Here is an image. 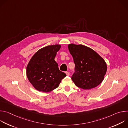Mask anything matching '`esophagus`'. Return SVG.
I'll list each match as a JSON object with an SVG mask.
<instances>
[{"mask_svg": "<svg viewBox=\"0 0 128 128\" xmlns=\"http://www.w3.org/2000/svg\"><path fill=\"white\" fill-rule=\"evenodd\" d=\"M65 73H66V74L67 76H69L70 75V72H68V71H66Z\"/></svg>", "mask_w": 128, "mask_h": 128, "instance_id": "34e87169", "label": "esophagus"}]
</instances>
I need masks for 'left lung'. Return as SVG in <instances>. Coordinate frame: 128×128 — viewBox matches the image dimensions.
<instances>
[{
	"label": "left lung",
	"instance_id": "obj_1",
	"mask_svg": "<svg viewBox=\"0 0 128 128\" xmlns=\"http://www.w3.org/2000/svg\"><path fill=\"white\" fill-rule=\"evenodd\" d=\"M68 49L75 64L71 79L76 86L88 90L100 84L107 71L104 59L93 50L82 44H69Z\"/></svg>",
	"mask_w": 128,
	"mask_h": 128
}]
</instances>
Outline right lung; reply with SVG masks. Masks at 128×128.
I'll list each match as a JSON object with an SVG mask.
<instances>
[{"label":"right lung","instance_id":"obj_1","mask_svg":"<svg viewBox=\"0 0 128 128\" xmlns=\"http://www.w3.org/2000/svg\"><path fill=\"white\" fill-rule=\"evenodd\" d=\"M60 45L48 46L36 52L26 69L27 76L32 86L39 91L50 92L58 87L66 74L59 70L54 61Z\"/></svg>","mask_w":128,"mask_h":128}]
</instances>
